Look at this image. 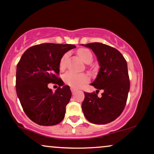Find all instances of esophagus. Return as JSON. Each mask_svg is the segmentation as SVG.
Returning a JSON list of instances; mask_svg holds the SVG:
<instances>
[{"mask_svg": "<svg viewBox=\"0 0 154 154\" xmlns=\"http://www.w3.org/2000/svg\"><path fill=\"white\" fill-rule=\"evenodd\" d=\"M70 89H71V91H72V94H74L75 92H76V90H75V89H74V88H70Z\"/></svg>", "mask_w": 154, "mask_h": 154, "instance_id": "34e87169", "label": "esophagus"}]
</instances>
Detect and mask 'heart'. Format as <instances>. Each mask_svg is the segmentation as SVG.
<instances>
[{
	"label": "heart",
	"instance_id": "b5f03b06",
	"mask_svg": "<svg viewBox=\"0 0 154 154\" xmlns=\"http://www.w3.org/2000/svg\"><path fill=\"white\" fill-rule=\"evenodd\" d=\"M78 55L85 63H89L92 61V54L89 49H80L78 51ZM68 57V54H65L62 57L60 61V68L61 70H64L65 68ZM63 80L66 84L72 88L77 89L88 82V77L85 74L75 73V72L68 71L63 75Z\"/></svg>",
	"mask_w": 154,
	"mask_h": 154
}]
</instances>
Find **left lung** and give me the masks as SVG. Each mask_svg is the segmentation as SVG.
<instances>
[{"label":"left lung","instance_id":"obj_1","mask_svg":"<svg viewBox=\"0 0 154 154\" xmlns=\"http://www.w3.org/2000/svg\"><path fill=\"white\" fill-rule=\"evenodd\" d=\"M96 55L100 70L91 83L96 89H103L101 97L97 93L84 92L82 110L89 122L105 124L122 114L127 103L130 88L127 63L123 55L115 48L102 43L82 44Z\"/></svg>","mask_w":154,"mask_h":154}]
</instances>
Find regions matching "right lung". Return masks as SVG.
Listing matches in <instances>:
<instances>
[{
	"label": "right lung",
	"instance_id": "1",
	"mask_svg": "<svg viewBox=\"0 0 154 154\" xmlns=\"http://www.w3.org/2000/svg\"><path fill=\"white\" fill-rule=\"evenodd\" d=\"M74 48L72 44L35 45L26 50L17 64V97L26 115L39 125H56L65 117L72 94L57 75L62 57ZM49 82L60 86L55 93L48 87Z\"/></svg>",
	"mask_w": 154,
	"mask_h": 154
}]
</instances>
